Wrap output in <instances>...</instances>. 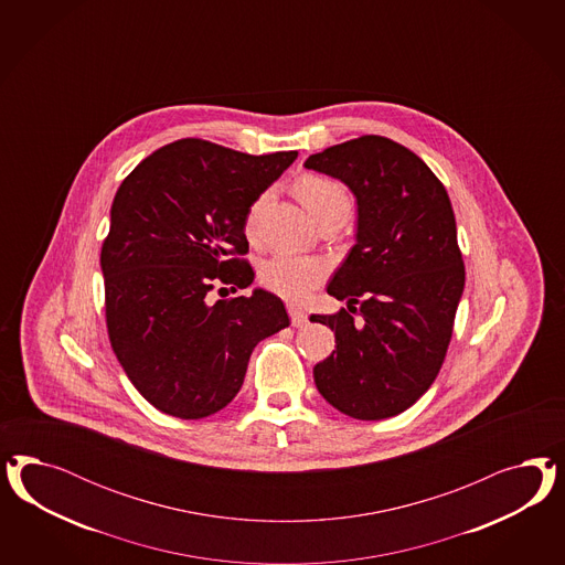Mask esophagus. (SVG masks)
Returning <instances> with one entry per match:
<instances>
[{"instance_id":"esophagus-1","label":"esophagus","mask_w":565,"mask_h":565,"mask_svg":"<svg viewBox=\"0 0 565 565\" xmlns=\"http://www.w3.org/2000/svg\"><path fill=\"white\" fill-rule=\"evenodd\" d=\"M288 312H290L291 327H305L308 323L307 312L305 310H300V308L290 307L288 308Z\"/></svg>"}]
</instances>
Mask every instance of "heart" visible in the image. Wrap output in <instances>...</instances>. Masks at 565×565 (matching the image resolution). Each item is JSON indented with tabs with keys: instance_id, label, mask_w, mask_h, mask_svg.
<instances>
[{
	"instance_id": "b5f03b06",
	"label": "heart",
	"mask_w": 565,
	"mask_h": 565,
	"mask_svg": "<svg viewBox=\"0 0 565 565\" xmlns=\"http://www.w3.org/2000/svg\"><path fill=\"white\" fill-rule=\"evenodd\" d=\"M294 190L298 201L307 209L312 220H319L327 211L348 203L345 190L338 182L323 175H305L296 182ZM263 203H265V196H258L248 209V215H246L248 236H255ZM323 277H326V265L317 258L277 255V257L267 258L258 269L260 286L290 302L305 300L308 294L323 281Z\"/></svg>"
}]
</instances>
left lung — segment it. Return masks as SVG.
I'll return each mask as SVG.
<instances>
[{"label": "left lung", "mask_w": 565, "mask_h": 565, "mask_svg": "<svg viewBox=\"0 0 565 565\" xmlns=\"http://www.w3.org/2000/svg\"><path fill=\"white\" fill-rule=\"evenodd\" d=\"M305 166L359 203L356 244L327 286L348 308L310 317L335 333L312 371L317 390L352 418H390L433 385L451 342L466 277L454 209L427 163L392 138H352Z\"/></svg>", "instance_id": "obj_1"}]
</instances>
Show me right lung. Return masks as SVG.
Listing matches in <instances>:
<instances>
[{
	"label": "right lung",
	"instance_id": "1",
	"mask_svg": "<svg viewBox=\"0 0 565 565\" xmlns=\"http://www.w3.org/2000/svg\"><path fill=\"white\" fill-rule=\"evenodd\" d=\"M298 151L239 153L182 138L126 175L103 239L105 323L138 394L184 420L225 408L260 340L290 326L271 291L213 300L253 284L248 209Z\"/></svg>",
	"mask_w": 565,
	"mask_h": 565
}]
</instances>
